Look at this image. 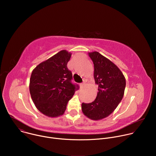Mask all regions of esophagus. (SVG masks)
Listing matches in <instances>:
<instances>
[{
    "instance_id": "obj_1",
    "label": "esophagus",
    "mask_w": 156,
    "mask_h": 156,
    "mask_svg": "<svg viewBox=\"0 0 156 156\" xmlns=\"http://www.w3.org/2000/svg\"><path fill=\"white\" fill-rule=\"evenodd\" d=\"M84 85H85V82H84V81H83V83H80V87H83V86H84Z\"/></svg>"
}]
</instances>
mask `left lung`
I'll list each match as a JSON object with an SVG mask.
<instances>
[{
    "label": "left lung",
    "mask_w": 156,
    "mask_h": 156,
    "mask_svg": "<svg viewBox=\"0 0 156 156\" xmlns=\"http://www.w3.org/2000/svg\"><path fill=\"white\" fill-rule=\"evenodd\" d=\"M94 63V78L98 92L91 103H82L83 114L89 119L98 120L112 114L121 102L126 81L122 72L110 60L98 52L89 53Z\"/></svg>",
    "instance_id": "left-lung-1"
}]
</instances>
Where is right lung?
Here are the masks:
<instances>
[{
  "label": "right lung",
  "instance_id": "add662e5",
  "mask_svg": "<svg viewBox=\"0 0 156 156\" xmlns=\"http://www.w3.org/2000/svg\"><path fill=\"white\" fill-rule=\"evenodd\" d=\"M72 54L63 50L39 63L33 70L30 92L36 108L49 117L64 114L68 102L79 89L72 82V73L67 68Z\"/></svg>",
  "mask_w": 156,
  "mask_h": 156
}]
</instances>
